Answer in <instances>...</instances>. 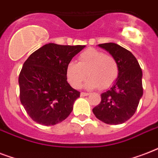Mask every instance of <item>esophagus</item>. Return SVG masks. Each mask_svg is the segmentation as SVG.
<instances>
[{
    "mask_svg": "<svg viewBox=\"0 0 158 158\" xmlns=\"http://www.w3.org/2000/svg\"><path fill=\"white\" fill-rule=\"evenodd\" d=\"M89 93H81L80 94V96L81 97H86V96H89Z\"/></svg>",
    "mask_w": 158,
    "mask_h": 158,
    "instance_id": "obj_1",
    "label": "esophagus"
}]
</instances>
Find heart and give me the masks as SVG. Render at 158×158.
Listing matches in <instances>:
<instances>
[{
    "instance_id": "obj_1",
    "label": "heart",
    "mask_w": 158,
    "mask_h": 158,
    "mask_svg": "<svg viewBox=\"0 0 158 158\" xmlns=\"http://www.w3.org/2000/svg\"><path fill=\"white\" fill-rule=\"evenodd\" d=\"M67 80L74 89H79L82 83L89 89H105L111 86L119 76V65L111 56L94 48H89L79 55L78 63L69 61L66 65Z\"/></svg>"
}]
</instances>
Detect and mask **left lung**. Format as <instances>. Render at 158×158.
Listing matches in <instances>:
<instances>
[{
	"instance_id": "left-lung-1",
	"label": "left lung",
	"mask_w": 158,
	"mask_h": 158,
	"mask_svg": "<svg viewBox=\"0 0 158 158\" xmlns=\"http://www.w3.org/2000/svg\"><path fill=\"white\" fill-rule=\"evenodd\" d=\"M119 65V76L110 89L101 94V102L93 109L98 120L120 125L133 116L143 96L142 69L135 56L116 43L99 44Z\"/></svg>"
}]
</instances>
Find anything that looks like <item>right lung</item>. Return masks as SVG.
I'll use <instances>...</instances> for the list:
<instances>
[{
    "label": "right lung",
    "mask_w": 158,
    "mask_h": 158,
    "mask_svg": "<svg viewBox=\"0 0 158 158\" xmlns=\"http://www.w3.org/2000/svg\"><path fill=\"white\" fill-rule=\"evenodd\" d=\"M84 48L48 43L23 63L19 76V98L35 122L47 126L56 125L71 113L80 93L68 84L65 69Z\"/></svg>",
    "instance_id": "add662e5"
}]
</instances>
